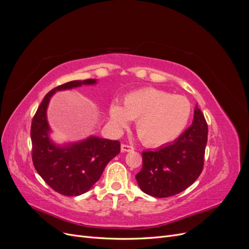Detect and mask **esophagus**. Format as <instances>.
<instances>
[{"label": "esophagus", "instance_id": "esophagus-1", "mask_svg": "<svg viewBox=\"0 0 249 249\" xmlns=\"http://www.w3.org/2000/svg\"><path fill=\"white\" fill-rule=\"evenodd\" d=\"M120 149H122L123 153H127V152H131V150H133L134 147L131 145H127V144H122Z\"/></svg>", "mask_w": 249, "mask_h": 249}]
</instances>
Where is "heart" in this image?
Instances as JSON below:
<instances>
[{
    "instance_id": "obj_1",
    "label": "heart",
    "mask_w": 249,
    "mask_h": 249,
    "mask_svg": "<svg viewBox=\"0 0 249 249\" xmlns=\"http://www.w3.org/2000/svg\"><path fill=\"white\" fill-rule=\"evenodd\" d=\"M191 116L187 97L155 88H143L126 94L124 106L112 103L109 117L112 125L122 130L136 120V131L147 146H161L176 140L184 132Z\"/></svg>"
}]
</instances>
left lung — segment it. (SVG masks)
I'll use <instances>...</instances> for the list:
<instances>
[{"label": "left lung", "instance_id": "left-lung-1", "mask_svg": "<svg viewBox=\"0 0 249 249\" xmlns=\"http://www.w3.org/2000/svg\"><path fill=\"white\" fill-rule=\"evenodd\" d=\"M208 125L197 105L192 124L172 143L142 153V169L136 175L140 189L154 197H169L184 191L202 171Z\"/></svg>", "mask_w": 249, "mask_h": 249}]
</instances>
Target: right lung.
Segmentation results:
<instances>
[{
    "label": "right lung",
    "instance_id": "obj_1",
    "mask_svg": "<svg viewBox=\"0 0 249 249\" xmlns=\"http://www.w3.org/2000/svg\"><path fill=\"white\" fill-rule=\"evenodd\" d=\"M96 79L77 80L57 86L43 97L32 120V160L38 175L52 189L66 196L87 192L100 179L106 165L120 152L117 140L89 136L84 140L57 144L52 140L47 116L49 103L57 91L94 85Z\"/></svg>",
    "mask_w": 249,
    "mask_h": 249
}]
</instances>
